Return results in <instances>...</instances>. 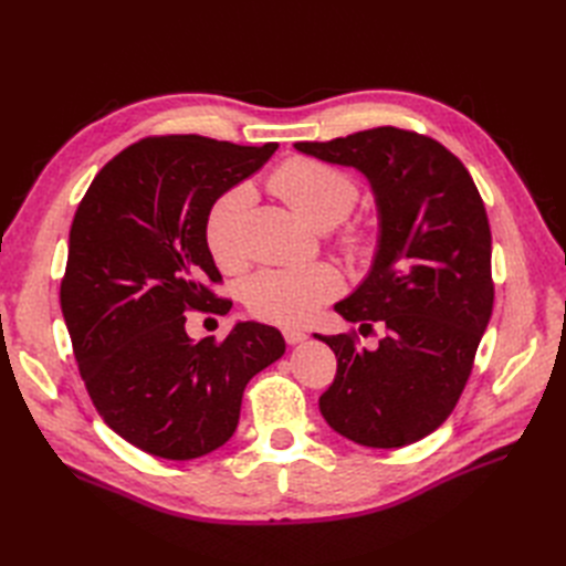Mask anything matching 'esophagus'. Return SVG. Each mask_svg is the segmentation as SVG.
Instances as JSON below:
<instances>
[{
  "instance_id": "34e87169",
  "label": "esophagus",
  "mask_w": 566,
  "mask_h": 566,
  "mask_svg": "<svg viewBox=\"0 0 566 566\" xmlns=\"http://www.w3.org/2000/svg\"><path fill=\"white\" fill-rule=\"evenodd\" d=\"M283 337H285L287 345H300V342L306 339V335H304L302 331H293V328H285V331H283Z\"/></svg>"
}]
</instances>
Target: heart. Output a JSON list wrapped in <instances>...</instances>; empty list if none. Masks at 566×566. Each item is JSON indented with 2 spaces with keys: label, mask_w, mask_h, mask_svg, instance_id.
Returning a JSON list of instances; mask_svg holds the SVG:
<instances>
[{
  "label": "heart",
  "mask_w": 566,
  "mask_h": 566,
  "mask_svg": "<svg viewBox=\"0 0 566 566\" xmlns=\"http://www.w3.org/2000/svg\"><path fill=\"white\" fill-rule=\"evenodd\" d=\"M271 186L290 208L316 227L345 219L358 198L352 177L314 158H290L271 175ZM254 205L250 184H235L221 193L205 219V241L219 266L238 269L248 262V217ZM339 243L349 256H368L375 235L368 227L342 231ZM342 290L339 271L325 262L283 269H262L245 283L248 310L276 325H302L321 304Z\"/></svg>",
  "instance_id": "1"
}]
</instances>
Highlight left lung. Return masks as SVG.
Wrapping results in <instances>:
<instances>
[{
  "mask_svg": "<svg viewBox=\"0 0 566 566\" xmlns=\"http://www.w3.org/2000/svg\"><path fill=\"white\" fill-rule=\"evenodd\" d=\"M318 160L354 167L378 205V252L366 281L335 312L368 335H314L337 356L318 408L361 447L399 449L451 416L493 312L491 229L484 200L453 153L424 134L375 127L300 142Z\"/></svg>",
  "mask_w": 566,
  "mask_h": 566,
  "instance_id": "8db88e82",
  "label": "left lung"
}]
</instances>
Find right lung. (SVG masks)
I'll return each mask as SVG.
<instances>
[{
    "label": "right lung",
    "instance_id": "right-lung-1",
    "mask_svg": "<svg viewBox=\"0 0 566 566\" xmlns=\"http://www.w3.org/2000/svg\"><path fill=\"white\" fill-rule=\"evenodd\" d=\"M276 148L148 136L101 169L75 212L61 281L75 361L98 416L150 455L224 447L245 385L285 352L283 335L256 321L221 342L186 333L188 312L231 310L210 290L221 283L205 241L212 202Z\"/></svg>",
    "mask_w": 566,
    "mask_h": 566
}]
</instances>
